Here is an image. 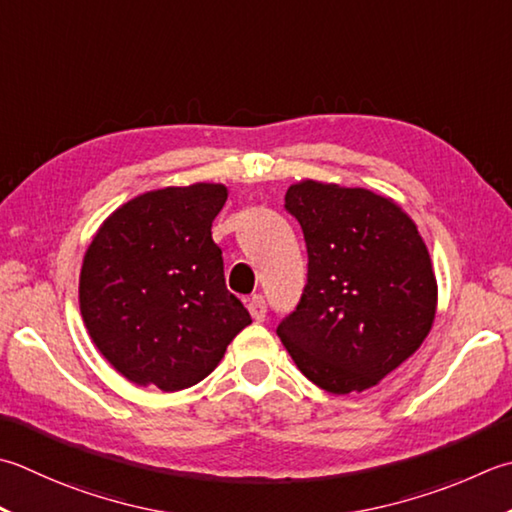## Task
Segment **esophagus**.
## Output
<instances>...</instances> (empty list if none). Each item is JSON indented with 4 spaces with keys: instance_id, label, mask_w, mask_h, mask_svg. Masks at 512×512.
<instances>
[{
    "instance_id": "obj_1",
    "label": "esophagus",
    "mask_w": 512,
    "mask_h": 512,
    "mask_svg": "<svg viewBox=\"0 0 512 512\" xmlns=\"http://www.w3.org/2000/svg\"><path fill=\"white\" fill-rule=\"evenodd\" d=\"M248 313L250 317L255 319V322H264L266 319V302L262 295H253L248 299Z\"/></svg>"
}]
</instances>
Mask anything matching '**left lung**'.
I'll list each match as a JSON object with an SVG mask.
<instances>
[{
	"label": "left lung",
	"mask_w": 512,
	"mask_h": 512,
	"mask_svg": "<svg viewBox=\"0 0 512 512\" xmlns=\"http://www.w3.org/2000/svg\"><path fill=\"white\" fill-rule=\"evenodd\" d=\"M286 208L304 230L308 284L277 335L326 393L377 386L424 344L437 279L417 224L393 197L317 179L290 184Z\"/></svg>",
	"instance_id": "8db88e82"
}]
</instances>
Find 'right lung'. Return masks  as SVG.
<instances>
[{
  "mask_svg": "<svg viewBox=\"0 0 512 512\" xmlns=\"http://www.w3.org/2000/svg\"><path fill=\"white\" fill-rule=\"evenodd\" d=\"M226 199L228 188L210 182L148 190L115 208L86 248L79 313L128 382L164 393L195 386L250 324L210 233Z\"/></svg>",
  "mask_w": 512,
  "mask_h": 512,
  "instance_id": "add662e5",
  "label": "right lung"
}]
</instances>
